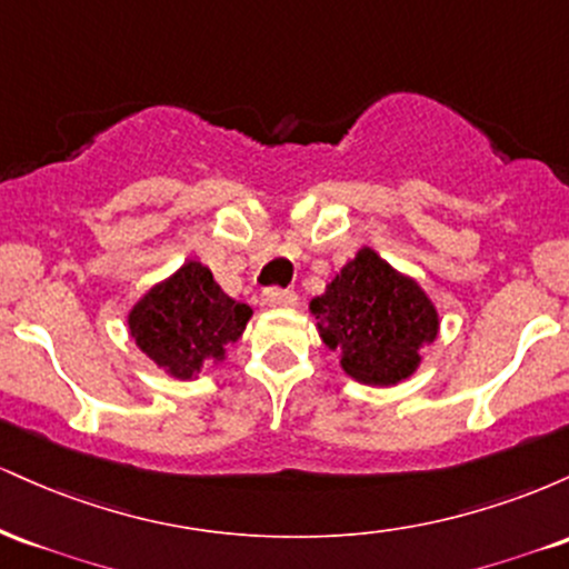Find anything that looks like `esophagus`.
Here are the masks:
<instances>
[{
    "label": "esophagus",
    "instance_id": "obj_1",
    "mask_svg": "<svg viewBox=\"0 0 569 569\" xmlns=\"http://www.w3.org/2000/svg\"><path fill=\"white\" fill-rule=\"evenodd\" d=\"M264 305L267 307H293L297 305V293L291 289H278V286H272V289L264 291Z\"/></svg>",
    "mask_w": 569,
    "mask_h": 569
}]
</instances>
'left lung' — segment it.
I'll return each mask as SVG.
<instances>
[{
    "mask_svg": "<svg viewBox=\"0 0 569 569\" xmlns=\"http://www.w3.org/2000/svg\"><path fill=\"white\" fill-rule=\"evenodd\" d=\"M310 310L323 342L342 352V369L363 385L407 380L439 331V312L426 291L371 248L339 270Z\"/></svg>",
    "mask_w": 569,
    "mask_h": 569,
    "instance_id": "1",
    "label": "left lung"
}]
</instances>
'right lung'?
I'll use <instances>...</instances> for the list:
<instances>
[{
    "label": "right lung",
    "mask_w": 569,
    "mask_h": 569,
    "mask_svg": "<svg viewBox=\"0 0 569 569\" xmlns=\"http://www.w3.org/2000/svg\"><path fill=\"white\" fill-rule=\"evenodd\" d=\"M248 318L251 307L227 297L208 267L187 262L130 310L128 326L158 367L189 380L202 361H217L227 345L238 342Z\"/></svg>",
    "instance_id": "right-lung-1"
}]
</instances>
